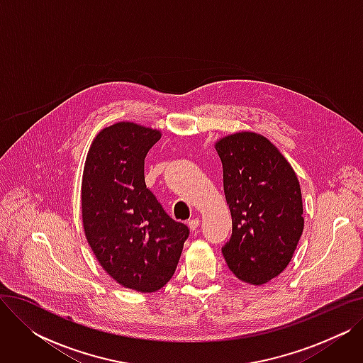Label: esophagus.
<instances>
[{"mask_svg":"<svg viewBox=\"0 0 363 363\" xmlns=\"http://www.w3.org/2000/svg\"><path fill=\"white\" fill-rule=\"evenodd\" d=\"M199 226H200V219H199V218H194V219H189V220H188V228H189V230H191V231H196Z\"/></svg>","mask_w":363,"mask_h":363,"instance_id":"obj_1","label":"esophagus"}]
</instances>
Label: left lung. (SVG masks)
Returning a JSON list of instances; mask_svg holds the SVG:
<instances>
[{"label": "left lung", "mask_w": 363, "mask_h": 363, "mask_svg": "<svg viewBox=\"0 0 363 363\" xmlns=\"http://www.w3.org/2000/svg\"><path fill=\"white\" fill-rule=\"evenodd\" d=\"M233 234L222 247L228 268L244 282L262 285L290 263L304 219L298 179L278 148L255 132L216 143Z\"/></svg>", "instance_id": "8db88e82"}]
</instances>
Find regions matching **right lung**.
<instances>
[{
  "instance_id": "add662e5",
  "label": "right lung",
  "mask_w": 363,
  "mask_h": 363,
  "mask_svg": "<svg viewBox=\"0 0 363 363\" xmlns=\"http://www.w3.org/2000/svg\"><path fill=\"white\" fill-rule=\"evenodd\" d=\"M160 137L129 122L104 128L91 144L82 178L89 247L114 281L141 293L169 282L189 235L145 185L144 160Z\"/></svg>"
}]
</instances>
